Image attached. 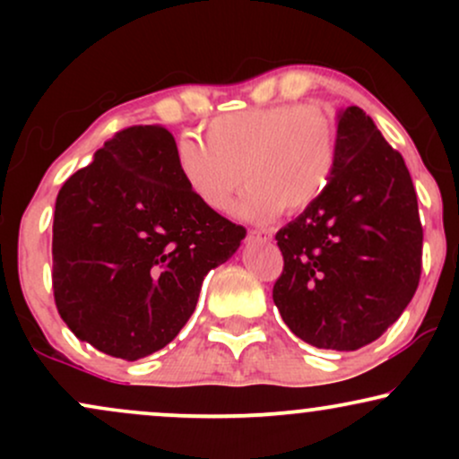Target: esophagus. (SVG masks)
Returning <instances> with one entry per match:
<instances>
[{"instance_id":"obj_1","label":"esophagus","mask_w":459,"mask_h":459,"mask_svg":"<svg viewBox=\"0 0 459 459\" xmlns=\"http://www.w3.org/2000/svg\"><path fill=\"white\" fill-rule=\"evenodd\" d=\"M247 239H250V241H255V239L270 241L272 239V230H250V233H247Z\"/></svg>"}]
</instances>
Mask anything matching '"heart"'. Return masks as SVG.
<instances>
[{"label":"heart","instance_id":"b5f03b06","mask_svg":"<svg viewBox=\"0 0 459 459\" xmlns=\"http://www.w3.org/2000/svg\"><path fill=\"white\" fill-rule=\"evenodd\" d=\"M336 160V125L315 105L215 116L207 125V142L186 135L177 144L183 181L212 212H224L244 178L250 183L235 207L250 222H267L281 209L293 215L313 207L330 186Z\"/></svg>","mask_w":459,"mask_h":459}]
</instances>
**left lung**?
I'll return each mask as SVG.
<instances>
[{"label": "left lung", "mask_w": 459, "mask_h": 459, "mask_svg": "<svg viewBox=\"0 0 459 459\" xmlns=\"http://www.w3.org/2000/svg\"><path fill=\"white\" fill-rule=\"evenodd\" d=\"M339 160L313 207L276 233L273 304L293 334L354 351L386 332L420 278L423 229L403 157L360 108L336 116Z\"/></svg>", "instance_id": "1"}]
</instances>
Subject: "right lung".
Wrapping results in <instances>:
<instances>
[{
	"label": "right lung",
	"instance_id": "add662e5",
	"mask_svg": "<svg viewBox=\"0 0 459 459\" xmlns=\"http://www.w3.org/2000/svg\"><path fill=\"white\" fill-rule=\"evenodd\" d=\"M244 237V226L189 192L170 131H118L57 194V313L103 354L151 356L181 332L204 276L229 261Z\"/></svg>",
	"mask_w": 459,
	"mask_h": 459
}]
</instances>
